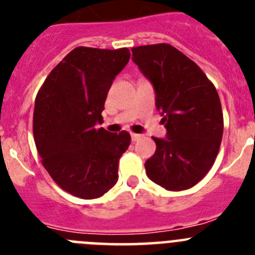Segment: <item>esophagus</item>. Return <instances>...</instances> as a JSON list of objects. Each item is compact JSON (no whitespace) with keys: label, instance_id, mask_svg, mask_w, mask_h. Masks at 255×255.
Here are the masks:
<instances>
[{"label":"esophagus","instance_id":"esophagus-1","mask_svg":"<svg viewBox=\"0 0 255 255\" xmlns=\"http://www.w3.org/2000/svg\"><path fill=\"white\" fill-rule=\"evenodd\" d=\"M140 138H141L140 134H134V132L131 134V140L132 141H138Z\"/></svg>","mask_w":255,"mask_h":255}]
</instances>
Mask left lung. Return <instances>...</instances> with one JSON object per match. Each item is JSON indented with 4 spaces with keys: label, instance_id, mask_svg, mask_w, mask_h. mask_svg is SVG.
Returning <instances> with one entry per match:
<instances>
[{
    "label": "left lung",
    "instance_id": "left-lung-1",
    "mask_svg": "<svg viewBox=\"0 0 255 255\" xmlns=\"http://www.w3.org/2000/svg\"><path fill=\"white\" fill-rule=\"evenodd\" d=\"M132 61L152 83L155 107L167 136L153 138L154 154L145 162L153 182L186 190L215 163L224 134V115L215 85L194 61L167 43L131 48Z\"/></svg>",
    "mask_w": 255,
    "mask_h": 255
}]
</instances>
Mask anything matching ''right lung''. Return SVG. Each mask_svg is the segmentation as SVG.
Returning <instances> with one entry per match:
<instances>
[{
  "mask_svg": "<svg viewBox=\"0 0 255 255\" xmlns=\"http://www.w3.org/2000/svg\"><path fill=\"white\" fill-rule=\"evenodd\" d=\"M128 48L76 47L52 70L35 98L33 134L42 164L74 197L94 199L119 179L130 134L98 125L114 79L129 62Z\"/></svg>",
  "mask_w": 255,
  "mask_h": 255,
  "instance_id": "right-lung-1",
  "label": "right lung"
}]
</instances>
